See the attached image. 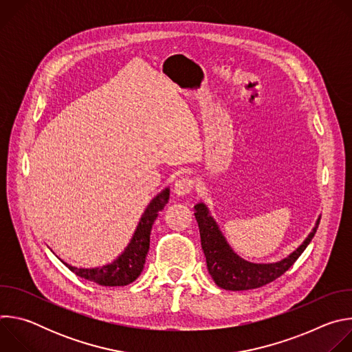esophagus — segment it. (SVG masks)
Segmentation results:
<instances>
[{
  "label": "esophagus",
  "mask_w": 352,
  "mask_h": 352,
  "mask_svg": "<svg viewBox=\"0 0 352 352\" xmlns=\"http://www.w3.org/2000/svg\"><path fill=\"white\" fill-rule=\"evenodd\" d=\"M193 186H195V182H193V179L190 177H181L174 184V192L178 196H185V195L192 192Z\"/></svg>",
  "instance_id": "esophagus-1"
}]
</instances>
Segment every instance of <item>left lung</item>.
Listing matches in <instances>:
<instances>
[{"label": "left lung", "instance_id": "left-lung-1", "mask_svg": "<svg viewBox=\"0 0 352 352\" xmlns=\"http://www.w3.org/2000/svg\"><path fill=\"white\" fill-rule=\"evenodd\" d=\"M195 219L199 226L200 242H202V249L206 256L209 274L220 288L230 291L259 288L283 276L307 249L320 223V219H318L315 228L304 243L296 248L288 258L277 263L256 265L241 259L232 252L204 204H197L195 206Z\"/></svg>", "mask_w": 352, "mask_h": 352}]
</instances>
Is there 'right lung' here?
<instances>
[{
  "instance_id": "add662e5",
  "label": "right lung",
  "mask_w": 352,
  "mask_h": 352,
  "mask_svg": "<svg viewBox=\"0 0 352 352\" xmlns=\"http://www.w3.org/2000/svg\"><path fill=\"white\" fill-rule=\"evenodd\" d=\"M168 197L170 189L167 188L150 202L138 224L129 245L124 250V254L113 263L94 269H78L68 263L64 265L76 276L100 285L118 287L131 284L140 276L143 270L150 246V231H152V226L159 216V212L167 205Z\"/></svg>"
}]
</instances>
